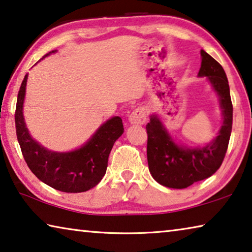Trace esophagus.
<instances>
[{"instance_id":"34e87169","label":"esophagus","mask_w":252,"mask_h":252,"mask_svg":"<svg viewBox=\"0 0 252 252\" xmlns=\"http://www.w3.org/2000/svg\"><path fill=\"white\" fill-rule=\"evenodd\" d=\"M147 111L144 107H138L129 115V122L131 125H145L147 121Z\"/></svg>"}]
</instances>
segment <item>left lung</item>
Masks as SVG:
<instances>
[{"label": "left lung", "instance_id": "1", "mask_svg": "<svg viewBox=\"0 0 252 252\" xmlns=\"http://www.w3.org/2000/svg\"><path fill=\"white\" fill-rule=\"evenodd\" d=\"M198 74L208 77L220 96L224 120L215 140L202 148L186 149L174 144L157 116L153 115L146 126L150 174L159 185L173 189H185L215 173L223 163L231 137L233 105L224 69L215 59L201 51Z\"/></svg>", "mask_w": 252, "mask_h": 252}]
</instances>
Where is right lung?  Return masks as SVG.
<instances>
[{"label":"right lung","instance_id":"obj_1","mask_svg":"<svg viewBox=\"0 0 252 252\" xmlns=\"http://www.w3.org/2000/svg\"><path fill=\"white\" fill-rule=\"evenodd\" d=\"M27 78L26 74L19 89L14 120L18 142L30 171L40 181L63 192H84L92 189L105 175L112 147L125 130L121 118L108 120L80 149L70 153L50 152L32 140L25 125L22 104Z\"/></svg>","mask_w":252,"mask_h":252}]
</instances>
